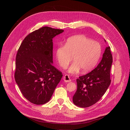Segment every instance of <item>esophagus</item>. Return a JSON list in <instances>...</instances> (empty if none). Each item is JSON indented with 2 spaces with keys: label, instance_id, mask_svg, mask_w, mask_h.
<instances>
[{
  "label": "esophagus",
  "instance_id": "obj_1",
  "mask_svg": "<svg viewBox=\"0 0 130 130\" xmlns=\"http://www.w3.org/2000/svg\"><path fill=\"white\" fill-rule=\"evenodd\" d=\"M63 80L65 82H69L71 81L70 78L68 75H65L63 77Z\"/></svg>",
  "mask_w": 130,
  "mask_h": 130
}]
</instances>
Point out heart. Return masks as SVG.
Segmentation results:
<instances>
[{"mask_svg":"<svg viewBox=\"0 0 130 130\" xmlns=\"http://www.w3.org/2000/svg\"><path fill=\"white\" fill-rule=\"evenodd\" d=\"M101 53L100 44L83 35L71 37L65 46L59 45L55 49L57 60L62 68L67 67L73 57L74 62L67 70L71 74H77L81 70L84 73L91 70L98 63Z\"/></svg>","mask_w":130,"mask_h":130,"instance_id":"heart-1","label":"heart"}]
</instances>
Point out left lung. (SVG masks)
Returning <instances> with one entry per match:
<instances>
[{
    "label": "left lung",
    "instance_id": "8db88e82",
    "mask_svg": "<svg viewBox=\"0 0 130 130\" xmlns=\"http://www.w3.org/2000/svg\"><path fill=\"white\" fill-rule=\"evenodd\" d=\"M109 46L106 47L97 67L77 79V89L72 98L76 105L89 107L97 102L105 94L111 81L110 70L113 58Z\"/></svg>",
    "mask_w": 130,
    "mask_h": 130
}]
</instances>
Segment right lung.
Instances as JSON below:
<instances>
[{"label": "right lung", "mask_w": 130, "mask_h": 130, "mask_svg": "<svg viewBox=\"0 0 130 130\" xmlns=\"http://www.w3.org/2000/svg\"><path fill=\"white\" fill-rule=\"evenodd\" d=\"M64 32L44 27L28 35L16 57L15 81L30 102L43 104L51 99L63 76L53 66L52 39Z\"/></svg>", "instance_id": "1"}]
</instances>
